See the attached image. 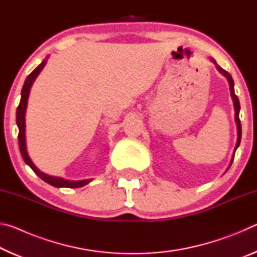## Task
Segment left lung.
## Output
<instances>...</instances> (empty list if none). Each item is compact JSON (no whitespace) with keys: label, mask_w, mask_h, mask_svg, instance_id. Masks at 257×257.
Returning <instances> with one entry per match:
<instances>
[{"label":"left lung","mask_w":257,"mask_h":257,"mask_svg":"<svg viewBox=\"0 0 257 257\" xmlns=\"http://www.w3.org/2000/svg\"><path fill=\"white\" fill-rule=\"evenodd\" d=\"M212 62H215L214 59H211ZM216 68L217 70H219L222 75H224L225 77L228 78V81H229V85H230V92H231V96H232V99H233V103H234V119H236V122H237V128H238V139H237V145H236V149H234V151H236L238 149L239 144H240V139H241V124H240V120H239V111H240V104H239V99H238V96L236 94H234V88H233V79L231 75L228 71H225L224 69L221 68L220 66H217L216 64ZM233 161V159H232ZM231 161V162H232Z\"/></svg>","instance_id":"left-lung-1"}]
</instances>
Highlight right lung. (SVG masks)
I'll list each match as a JSON object with an SVG mask.
<instances>
[{"label":"right lung","mask_w":257,"mask_h":257,"mask_svg":"<svg viewBox=\"0 0 257 257\" xmlns=\"http://www.w3.org/2000/svg\"><path fill=\"white\" fill-rule=\"evenodd\" d=\"M46 64V60L43 61V62L38 66L33 72H30V75L26 78L25 84L23 87V90H21V99L20 103L18 105V108H17V124H18L19 128V134H18V143H19V150L21 156L26 163H27L30 168L33 169V171L36 173V175L41 178V179L44 180L47 184H50L54 187H67V188H79V187H82L88 184L90 179H86V180H80V181H69V180H64L62 178L59 177H51L47 176L45 173L41 172L38 169L35 167L34 163L32 162V160L29 159V156L27 154V151H26V141H25V112H26V107H27V99L29 96V92H30V87H32L34 80L36 79V77L38 76V73L42 71V69L45 67Z\"/></svg>","instance_id":"add662e5"}]
</instances>
